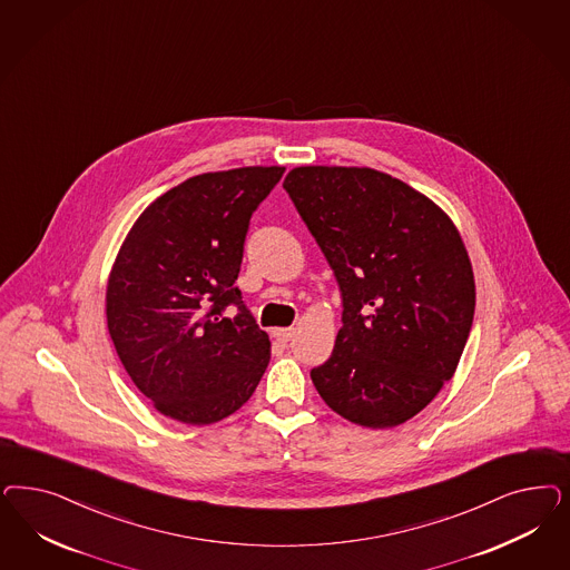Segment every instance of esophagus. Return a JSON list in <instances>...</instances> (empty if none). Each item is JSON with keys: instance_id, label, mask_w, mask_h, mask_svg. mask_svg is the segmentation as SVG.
<instances>
[{"instance_id": "1", "label": "esophagus", "mask_w": 570, "mask_h": 570, "mask_svg": "<svg viewBox=\"0 0 570 570\" xmlns=\"http://www.w3.org/2000/svg\"><path fill=\"white\" fill-rule=\"evenodd\" d=\"M295 331L292 327H276L273 330V337H275L276 342H289L292 337H294Z\"/></svg>"}]
</instances>
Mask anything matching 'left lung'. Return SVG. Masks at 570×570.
Here are the masks:
<instances>
[{
  "mask_svg": "<svg viewBox=\"0 0 570 570\" xmlns=\"http://www.w3.org/2000/svg\"><path fill=\"white\" fill-rule=\"evenodd\" d=\"M283 188L344 302L314 387L348 422L401 425L453 377L472 330L476 285L460 230L420 190L371 167H294Z\"/></svg>",
  "mask_w": 570,
  "mask_h": 570,
  "instance_id": "8db88e82",
  "label": "left lung"
}]
</instances>
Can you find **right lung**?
Listing matches in <instances>:
<instances>
[{
    "mask_svg": "<svg viewBox=\"0 0 570 570\" xmlns=\"http://www.w3.org/2000/svg\"><path fill=\"white\" fill-rule=\"evenodd\" d=\"M285 167L207 171L134 222L110 268L107 327L131 382L176 422L207 425L249 401L271 337L240 299L243 243ZM238 306L235 317L223 308Z\"/></svg>",
    "mask_w": 570,
    "mask_h": 570,
    "instance_id": "right-lung-1",
    "label": "right lung"
}]
</instances>
